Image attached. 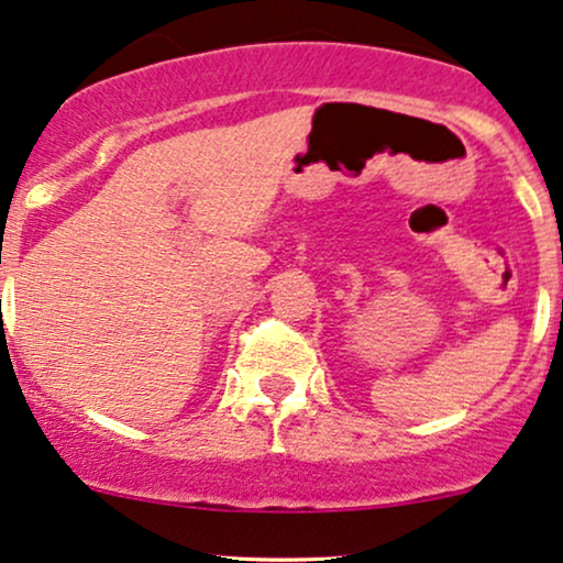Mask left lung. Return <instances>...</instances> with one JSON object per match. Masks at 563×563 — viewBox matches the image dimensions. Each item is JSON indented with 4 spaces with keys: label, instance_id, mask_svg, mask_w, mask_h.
<instances>
[{
    "label": "left lung",
    "instance_id": "1",
    "mask_svg": "<svg viewBox=\"0 0 563 563\" xmlns=\"http://www.w3.org/2000/svg\"><path fill=\"white\" fill-rule=\"evenodd\" d=\"M561 307H563V301H561Z\"/></svg>",
    "mask_w": 563,
    "mask_h": 563
}]
</instances>
